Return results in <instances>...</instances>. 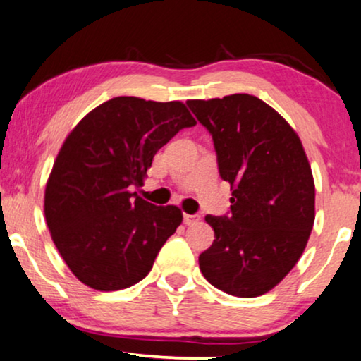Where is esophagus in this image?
<instances>
[{"mask_svg": "<svg viewBox=\"0 0 361 361\" xmlns=\"http://www.w3.org/2000/svg\"><path fill=\"white\" fill-rule=\"evenodd\" d=\"M183 221L186 226H193V224L200 223L201 216L200 214H183Z\"/></svg>", "mask_w": 361, "mask_h": 361, "instance_id": "1", "label": "esophagus"}]
</instances>
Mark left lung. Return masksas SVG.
Returning <instances> with one entry per match:
<instances>
[{
	"label": "left lung",
	"mask_w": 361,
	"mask_h": 361,
	"mask_svg": "<svg viewBox=\"0 0 361 361\" xmlns=\"http://www.w3.org/2000/svg\"><path fill=\"white\" fill-rule=\"evenodd\" d=\"M213 137L219 175L233 190L200 269L216 289L259 297L292 271L315 219V185L302 142L271 105L249 94L188 100Z\"/></svg>",
	"instance_id": "1"
}]
</instances>
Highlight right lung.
Wrapping results in <instances>:
<instances>
[{
	"label": "right lung",
	"instance_id": "add662e5",
	"mask_svg": "<svg viewBox=\"0 0 361 361\" xmlns=\"http://www.w3.org/2000/svg\"><path fill=\"white\" fill-rule=\"evenodd\" d=\"M185 104L114 97L75 125L46 185L51 238L72 274L95 290L127 289L152 271L183 221L176 206L132 193L153 157L181 128L193 127Z\"/></svg>",
	"mask_w": 361,
	"mask_h": 361
}]
</instances>
